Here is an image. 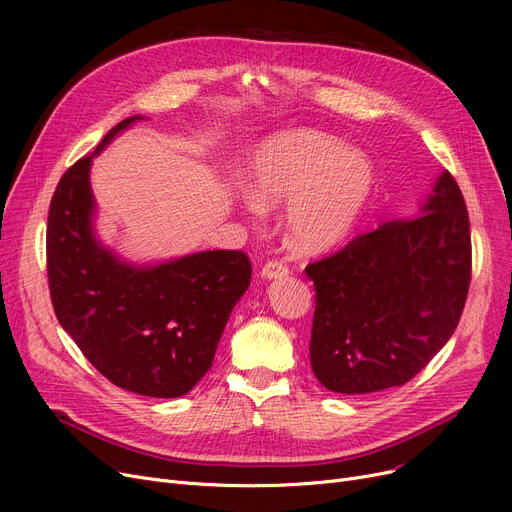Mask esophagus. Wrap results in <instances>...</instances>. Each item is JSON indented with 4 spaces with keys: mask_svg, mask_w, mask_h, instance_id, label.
<instances>
[{
    "mask_svg": "<svg viewBox=\"0 0 512 512\" xmlns=\"http://www.w3.org/2000/svg\"><path fill=\"white\" fill-rule=\"evenodd\" d=\"M288 274H290V270H288V265H286L284 261H267V263L261 267V276L267 278V280H272V278H284V276H288Z\"/></svg>",
    "mask_w": 512,
    "mask_h": 512,
    "instance_id": "esophagus-1",
    "label": "esophagus"
}]
</instances>
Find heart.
Returning <instances> with one entry per match:
<instances>
[{
  "label": "heart",
  "mask_w": 512,
  "mask_h": 512,
  "mask_svg": "<svg viewBox=\"0 0 512 512\" xmlns=\"http://www.w3.org/2000/svg\"><path fill=\"white\" fill-rule=\"evenodd\" d=\"M371 161L330 134L290 130L253 157L251 188L263 203L290 201L286 224L301 249L334 247L355 228L373 191Z\"/></svg>",
  "instance_id": "b5f03b06"
}]
</instances>
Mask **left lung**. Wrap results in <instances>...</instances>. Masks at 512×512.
Instances as JSON below:
<instances>
[{
    "instance_id": "obj_1",
    "label": "left lung",
    "mask_w": 512,
    "mask_h": 512,
    "mask_svg": "<svg viewBox=\"0 0 512 512\" xmlns=\"http://www.w3.org/2000/svg\"><path fill=\"white\" fill-rule=\"evenodd\" d=\"M423 209L305 267L315 286L311 369L328 390L369 394L407 384L459 326L471 232L448 170Z\"/></svg>"
}]
</instances>
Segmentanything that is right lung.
Listing matches in <instances>:
<instances>
[{"instance_id": "add662e5", "label": "right lung", "mask_w": 512, "mask_h": 512, "mask_svg": "<svg viewBox=\"0 0 512 512\" xmlns=\"http://www.w3.org/2000/svg\"><path fill=\"white\" fill-rule=\"evenodd\" d=\"M134 120L116 124L56 186L45 240L49 297L103 378L134 394L176 398L209 371L230 311L251 284V259L205 251L137 270L97 245L91 159Z\"/></svg>"}]
</instances>
